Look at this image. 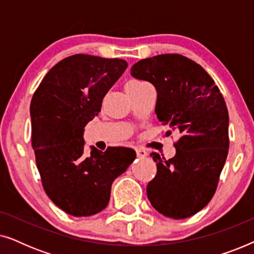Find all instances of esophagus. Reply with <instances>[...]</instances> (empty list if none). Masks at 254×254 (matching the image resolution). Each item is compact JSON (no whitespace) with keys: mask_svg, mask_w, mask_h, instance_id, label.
<instances>
[{"mask_svg":"<svg viewBox=\"0 0 254 254\" xmlns=\"http://www.w3.org/2000/svg\"><path fill=\"white\" fill-rule=\"evenodd\" d=\"M136 155H137V157L144 158V157H147L148 152L145 151V150H143V149H136Z\"/></svg>","mask_w":254,"mask_h":254,"instance_id":"34e87169","label":"esophagus"}]
</instances>
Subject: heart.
<instances>
[{
  "instance_id": "heart-1",
  "label": "heart",
  "mask_w": 254,
  "mask_h": 254,
  "mask_svg": "<svg viewBox=\"0 0 254 254\" xmlns=\"http://www.w3.org/2000/svg\"><path fill=\"white\" fill-rule=\"evenodd\" d=\"M140 83H142V82H129V83H128V84H140Z\"/></svg>"
}]
</instances>
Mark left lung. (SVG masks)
<instances>
[{"mask_svg":"<svg viewBox=\"0 0 254 254\" xmlns=\"http://www.w3.org/2000/svg\"><path fill=\"white\" fill-rule=\"evenodd\" d=\"M130 75L150 82L157 91L158 120L182 136L176 155L152 152L157 175L147 186L151 206L182 220L208 204L216 190L229 150V114L224 98L208 72L189 58L161 54L143 59Z\"/></svg>","mask_w":254,"mask_h":254,"instance_id":"left-lung-1","label":"left lung"}]
</instances>
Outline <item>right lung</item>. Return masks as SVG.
I'll return each instance as SVG.
<instances>
[{"instance_id": "right-lung-1", "label": "right lung", "mask_w": 254, "mask_h": 254, "mask_svg": "<svg viewBox=\"0 0 254 254\" xmlns=\"http://www.w3.org/2000/svg\"><path fill=\"white\" fill-rule=\"evenodd\" d=\"M127 65L123 59L71 55L47 72L31 100L32 148L44 190L72 216L105 209L114 179L136 157L129 148L91 147L84 155V127Z\"/></svg>"}]
</instances>
